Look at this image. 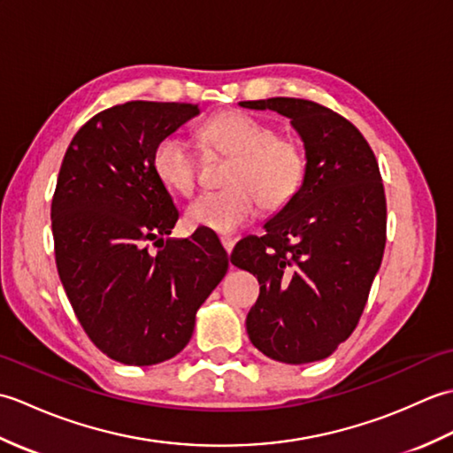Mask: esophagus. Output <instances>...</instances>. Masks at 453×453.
<instances>
[{"label": "esophagus", "mask_w": 453, "mask_h": 453, "mask_svg": "<svg viewBox=\"0 0 453 453\" xmlns=\"http://www.w3.org/2000/svg\"><path fill=\"white\" fill-rule=\"evenodd\" d=\"M221 245H224V249H226V253L227 255H232V251H234V239H229V237H221Z\"/></svg>", "instance_id": "esophagus-1"}]
</instances>
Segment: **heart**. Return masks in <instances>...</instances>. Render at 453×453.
<instances>
[{"instance_id":"obj_1","label":"heart","mask_w":453,"mask_h":453,"mask_svg":"<svg viewBox=\"0 0 453 453\" xmlns=\"http://www.w3.org/2000/svg\"><path fill=\"white\" fill-rule=\"evenodd\" d=\"M200 138L210 150L232 157L227 188L204 192L190 202L185 219L190 227L234 234L257 216L261 204L278 210L290 202L305 179V151L290 136L276 134L273 124L239 111L208 119ZM151 167L163 187L188 196L196 187L198 161L175 134L161 138L151 153Z\"/></svg>"}]
</instances>
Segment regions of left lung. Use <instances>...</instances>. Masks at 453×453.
Masks as SVG:
<instances>
[{"label":"left lung","mask_w":453,"mask_h":453,"mask_svg":"<svg viewBox=\"0 0 453 453\" xmlns=\"http://www.w3.org/2000/svg\"><path fill=\"white\" fill-rule=\"evenodd\" d=\"M239 107L290 119L307 161L302 188L265 221V235L232 253V265L261 284L247 334L276 362L323 360L358 325L386 249L378 161L354 124L313 101L273 97Z\"/></svg>","instance_id":"left-lung-1"}]
</instances>
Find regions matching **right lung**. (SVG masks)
Returning <instances> with one entry per match:
<instances>
[{"mask_svg": "<svg viewBox=\"0 0 453 453\" xmlns=\"http://www.w3.org/2000/svg\"><path fill=\"white\" fill-rule=\"evenodd\" d=\"M198 112L190 103L130 101L95 114L58 175V274L93 344L120 364L177 356L227 273V253L211 234L169 237L179 210L151 167L156 143Z\"/></svg>", "mask_w": 453, "mask_h": 453, "instance_id": "add662e5", "label": "right lung"}]
</instances>
